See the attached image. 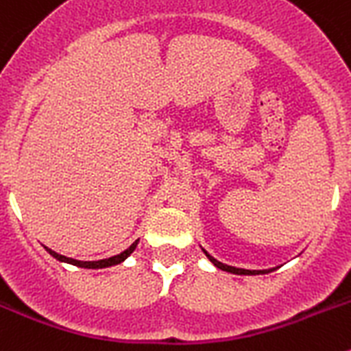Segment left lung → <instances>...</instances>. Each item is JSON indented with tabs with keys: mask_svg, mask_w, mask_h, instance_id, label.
Listing matches in <instances>:
<instances>
[{
	"mask_svg": "<svg viewBox=\"0 0 351 351\" xmlns=\"http://www.w3.org/2000/svg\"><path fill=\"white\" fill-rule=\"evenodd\" d=\"M207 255V258L210 260V262L216 265L218 269H221V271H226V272H232V274H244V276H256V274H267V272H272L274 269H267V271H247V269H239V267H232V265H226V263H221L218 262L216 258H213V256L207 253V251H204Z\"/></svg>",
	"mask_w": 351,
	"mask_h": 351,
	"instance_id": "obj_1",
	"label": "left lung"
}]
</instances>
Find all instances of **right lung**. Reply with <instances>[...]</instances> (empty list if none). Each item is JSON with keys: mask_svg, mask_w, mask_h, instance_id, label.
<instances>
[{"mask_svg": "<svg viewBox=\"0 0 351 351\" xmlns=\"http://www.w3.org/2000/svg\"><path fill=\"white\" fill-rule=\"evenodd\" d=\"M137 243H138V241H135V243H133L132 246L128 247V250H125L123 253H119V255L110 256V258H105V260H98V262H80V260H73V258H68V256L58 255L56 251L49 250V247H45V250H47L56 260H60V262L71 263V265H77V267H82V269H104V267H110V265H117V263L125 262V260L128 258L130 255H132L133 250L137 247Z\"/></svg>", "mask_w": 351, "mask_h": 351, "instance_id": "obj_1", "label": "right lung"}]
</instances>
